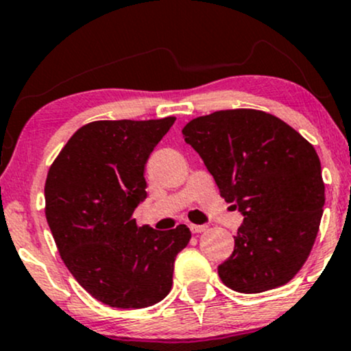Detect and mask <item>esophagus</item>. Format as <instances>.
<instances>
[{
    "label": "esophagus",
    "mask_w": 351,
    "mask_h": 351,
    "mask_svg": "<svg viewBox=\"0 0 351 351\" xmlns=\"http://www.w3.org/2000/svg\"><path fill=\"white\" fill-rule=\"evenodd\" d=\"M189 229H191V232L198 234V232H203L206 226H204V224H189Z\"/></svg>",
    "instance_id": "esophagus-1"
}]
</instances>
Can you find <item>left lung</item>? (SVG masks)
Instances as JSON below:
<instances>
[{
    "label": "left lung",
    "instance_id": "obj_1",
    "mask_svg": "<svg viewBox=\"0 0 351 351\" xmlns=\"http://www.w3.org/2000/svg\"><path fill=\"white\" fill-rule=\"evenodd\" d=\"M219 195L243 213L234 251L217 267L232 291L259 293L293 279L307 261L325 204L312 143L276 115L217 110L184 125Z\"/></svg>",
    "mask_w": 351,
    "mask_h": 351
}]
</instances>
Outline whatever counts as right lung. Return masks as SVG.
<instances>
[{"label":"right lung","instance_id":"1","mask_svg":"<svg viewBox=\"0 0 351 351\" xmlns=\"http://www.w3.org/2000/svg\"><path fill=\"white\" fill-rule=\"evenodd\" d=\"M175 117L97 120L80 127L47 171L46 219L74 279L102 304L143 308L171 291L176 254L191 231L136 226L145 163Z\"/></svg>","mask_w":351,"mask_h":351}]
</instances>
